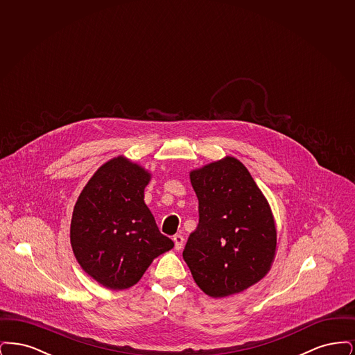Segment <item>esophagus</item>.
<instances>
[{
  "label": "esophagus",
  "instance_id": "esophagus-1",
  "mask_svg": "<svg viewBox=\"0 0 355 355\" xmlns=\"http://www.w3.org/2000/svg\"><path fill=\"white\" fill-rule=\"evenodd\" d=\"M173 241H174V248L175 250H181L182 246H184V236L181 234H175L173 236Z\"/></svg>",
  "mask_w": 355,
  "mask_h": 355
}]
</instances>
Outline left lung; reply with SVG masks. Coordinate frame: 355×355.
<instances>
[{
  "mask_svg": "<svg viewBox=\"0 0 355 355\" xmlns=\"http://www.w3.org/2000/svg\"><path fill=\"white\" fill-rule=\"evenodd\" d=\"M200 222L184 250L196 284L223 298L253 286L269 270L277 230L270 206L249 170L234 157L190 171Z\"/></svg>",
  "mask_w": 355,
  "mask_h": 355,
  "instance_id": "8db88e82",
  "label": "left lung"
}]
</instances>
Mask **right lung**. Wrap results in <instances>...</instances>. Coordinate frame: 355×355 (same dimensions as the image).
<instances>
[{"label":"right lung","instance_id":"add662e5","mask_svg":"<svg viewBox=\"0 0 355 355\" xmlns=\"http://www.w3.org/2000/svg\"><path fill=\"white\" fill-rule=\"evenodd\" d=\"M150 175L119 155L94 173L76 202L71 249L85 272L102 286H133L154 258L174 246L144 201Z\"/></svg>","mask_w":355,"mask_h":355}]
</instances>
